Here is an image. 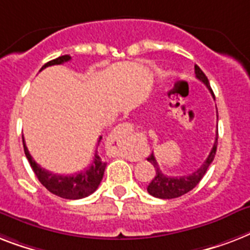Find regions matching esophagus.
<instances>
[{"instance_id":"obj_1","label":"esophagus","mask_w":250,"mask_h":250,"mask_svg":"<svg viewBox=\"0 0 250 250\" xmlns=\"http://www.w3.org/2000/svg\"><path fill=\"white\" fill-rule=\"evenodd\" d=\"M131 134V126L129 124H120L119 126H116L112 131V139L117 142V147L120 151H123L124 143L127 141L129 135Z\"/></svg>"}]
</instances>
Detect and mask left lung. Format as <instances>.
<instances>
[{
    "mask_svg": "<svg viewBox=\"0 0 250 250\" xmlns=\"http://www.w3.org/2000/svg\"><path fill=\"white\" fill-rule=\"evenodd\" d=\"M195 75H196V79L200 80L201 83L210 90L211 95L214 98V94H213V90H211L210 85H209V80H208V77L205 76L204 72L201 71L199 65H195ZM217 145H218V129H217V137H215L213 148H211L210 153L204 161V164L191 174L182 175V177H167V175L164 174L163 171L160 170L159 164H157L156 159L153 156V152L151 153V156L147 160L153 165L156 174H155V177H153L151 183L147 187V191H148L149 195L159 197V199H175V197L182 196V195H185V193L189 192L192 188H195L205 175L208 167H210V164L213 163L215 151H217Z\"/></svg>",
    "mask_w": 250,
    "mask_h": 250,
    "instance_id": "obj_1",
    "label": "left lung"
}]
</instances>
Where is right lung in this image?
I'll return each instance as SVG.
<instances>
[{"instance_id":"1","label":"right lung","mask_w":250,"mask_h":250,"mask_svg":"<svg viewBox=\"0 0 250 250\" xmlns=\"http://www.w3.org/2000/svg\"><path fill=\"white\" fill-rule=\"evenodd\" d=\"M71 61L69 55H62V57L53 59V61L47 62L43 65L41 71L49 65H55V64H62L65 62ZM102 141V137H99L98 141V146L99 142ZM23 147H24V153L27 156L28 161L31 164L32 170L35 171L36 177L39 178V181L45 186L46 189H49L50 192L57 195L63 199H68V200H77V199H83L95 191L98 188V186L101 185L103 174H104V169L107 164L101 159V156L98 155V151L94 153V159L91 165L87 169L80 173H75L72 175H61V174H54L51 171H47L45 169L40 167L39 164L36 163L33 157L31 156V153L28 151L25 142L23 138Z\"/></svg>"}]
</instances>
